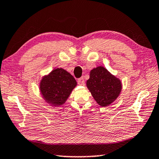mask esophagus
I'll return each instance as SVG.
<instances>
[{
    "mask_svg": "<svg viewBox=\"0 0 159 159\" xmlns=\"http://www.w3.org/2000/svg\"><path fill=\"white\" fill-rule=\"evenodd\" d=\"M77 82L78 84L80 85H82V86H84V78L83 77H80L79 79H77Z\"/></svg>",
    "mask_w": 159,
    "mask_h": 159,
    "instance_id": "1",
    "label": "esophagus"
}]
</instances>
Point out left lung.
<instances>
[{
  "label": "left lung",
  "instance_id": "1",
  "mask_svg": "<svg viewBox=\"0 0 159 159\" xmlns=\"http://www.w3.org/2000/svg\"><path fill=\"white\" fill-rule=\"evenodd\" d=\"M87 87L97 103L101 107H107L118 98L122 84L119 78L103 66H98L90 71Z\"/></svg>",
  "mask_w": 159,
  "mask_h": 159
}]
</instances>
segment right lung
Segmentation results:
<instances>
[{
    "label": "right lung",
    "mask_w": 159,
    "mask_h": 159,
    "mask_svg": "<svg viewBox=\"0 0 159 159\" xmlns=\"http://www.w3.org/2000/svg\"><path fill=\"white\" fill-rule=\"evenodd\" d=\"M77 82L72 75L63 68H55L43 77L40 82V91L47 103L58 107L65 103Z\"/></svg>",
    "instance_id": "1"
}]
</instances>
